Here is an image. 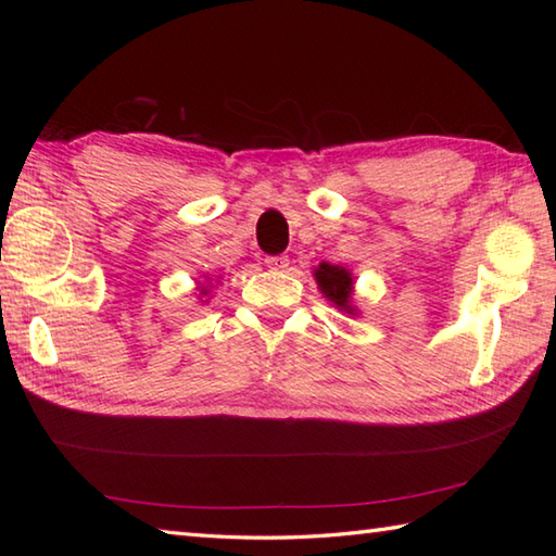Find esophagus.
<instances>
[{"instance_id": "obj_1", "label": "esophagus", "mask_w": 556, "mask_h": 556, "mask_svg": "<svg viewBox=\"0 0 556 556\" xmlns=\"http://www.w3.org/2000/svg\"><path fill=\"white\" fill-rule=\"evenodd\" d=\"M265 265L269 269H287L289 267V257L287 255H267Z\"/></svg>"}]
</instances>
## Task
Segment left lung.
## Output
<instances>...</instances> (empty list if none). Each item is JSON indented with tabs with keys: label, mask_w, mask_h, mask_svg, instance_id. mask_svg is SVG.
<instances>
[{
	"label": "left lung",
	"mask_w": 556,
	"mask_h": 556,
	"mask_svg": "<svg viewBox=\"0 0 556 556\" xmlns=\"http://www.w3.org/2000/svg\"><path fill=\"white\" fill-rule=\"evenodd\" d=\"M315 281H317V287H320V291L325 293V299L332 301L339 311L356 315V308L351 305L353 277L346 267L320 263V267L315 269Z\"/></svg>",
	"instance_id": "8db88e82"
}]
</instances>
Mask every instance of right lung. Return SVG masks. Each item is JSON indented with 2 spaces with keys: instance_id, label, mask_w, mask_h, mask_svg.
I'll return each mask as SVG.
<instances>
[{
  "instance_id": "add662e5",
  "label": "right lung",
  "mask_w": 556,
  "mask_h": 556,
  "mask_svg": "<svg viewBox=\"0 0 556 556\" xmlns=\"http://www.w3.org/2000/svg\"><path fill=\"white\" fill-rule=\"evenodd\" d=\"M200 293H207V289H205V287H203V291H200Z\"/></svg>"
}]
</instances>
